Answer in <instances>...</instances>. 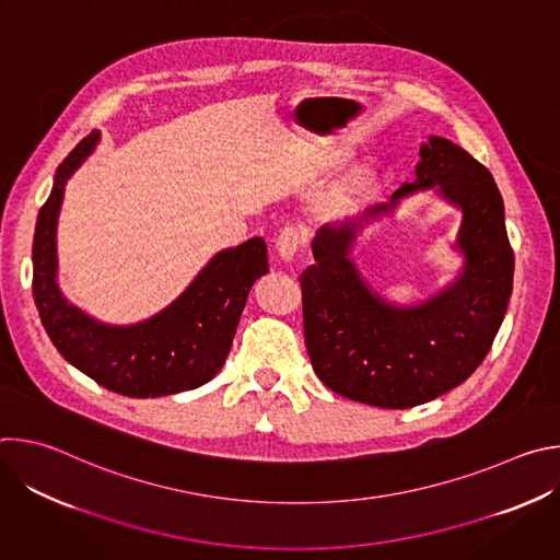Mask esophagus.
Segmentation results:
<instances>
[{
    "label": "esophagus",
    "mask_w": 560,
    "mask_h": 560,
    "mask_svg": "<svg viewBox=\"0 0 560 560\" xmlns=\"http://www.w3.org/2000/svg\"><path fill=\"white\" fill-rule=\"evenodd\" d=\"M301 244H303V236H301V232L294 230V228H283V230L275 236V248H277L279 257H281L283 261H292V259L296 257Z\"/></svg>",
    "instance_id": "34e87169"
}]
</instances>
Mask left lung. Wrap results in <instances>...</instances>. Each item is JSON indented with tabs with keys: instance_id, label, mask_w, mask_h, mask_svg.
I'll return each instance as SVG.
<instances>
[{
	"instance_id": "1",
	"label": "left lung",
	"mask_w": 560,
	"mask_h": 560,
	"mask_svg": "<svg viewBox=\"0 0 560 560\" xmlns=\"http://www.w3.org/2000/svg\"><path fill=\"white\" fill-rule=\"evenodd\" d=\"M438 186L464 212L457 247L466 264L454 284L417 306H394L362 281L349 253L355 234L404 196ZM301 281L305 348L332 392L385 410H406L460 385L492 348L512 294L514 253L503 197L490 171L443 137L421 143L417 182L387 203L326 223Z\"/></svg>"
}]
</instances>
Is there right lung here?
<instances>
[{"mask_svg": "<svg viewBox=\"0 0 560 560\" xmlns=\"http://www.w3.org/2000/svg\"><path fill=\"white\" fill-rule=\"evenodd\" d=\"M93 130L55 173L33 238V296L59 354L110 392L154 398L195 389L223 365L250 288L268 272L261 236L217 253L166 310L135 326H106L63 299L57 285V217L70 175L95 150Z\"/></svg>", "mask_w": 560, "mask_h": 560, "instance_id": "add662e5", "label": "right lung"}]
</instances>
